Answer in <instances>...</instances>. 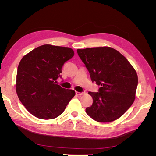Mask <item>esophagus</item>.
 Returning a JSON list of instances; mask_svg holds the SVG:
<instances>
[{
	"instance_id": "1",
	"label": "esophagus",
	"mask_w": 156,
	"mask_h": 156,
	"mask_svg": "<svg viewBox=\"0 0 156 156\" xmlns=\"http://www.w3.org/2000/svg\"><path fill=\"white\" fill-rule=\"evenodd\" d=\"M75 93H76L77 95L78 96H81L83 94V92H75Z\"/></svg>"
}]
</instances>
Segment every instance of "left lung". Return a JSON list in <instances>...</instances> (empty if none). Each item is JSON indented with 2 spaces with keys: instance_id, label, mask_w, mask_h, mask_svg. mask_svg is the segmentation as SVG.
<instances>
[{
  "instance_id": "8db88e82",
  "label": "left lung",
  "mask_w": 156,
  "mask_h": 156,
  "mask_svg": "<svg viewBox=\"0 0 156 156\" xmlns=\"http://www.w3.org/2000/svg\"><path fill=\"white\" fill-rule=\"evenodd\" d=\"M90 75L101 87L88 92L93 98L87 115L100 122H111L123 115L133 104L138 84L135 70L124 56L109 47L77 49Z\"/></svg>"
}]
</instances>
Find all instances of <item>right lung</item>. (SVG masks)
Returning a JSON list of instances; mask_svg holds the SVG:
<instances>
[{"instance_id": "add662e5", "label": "right lung", "mask_w": 156, "mask_h": 156, "mask_svg": "<svg viewBox=\"0 0 156 156\" xmlns=\"http://www.w3.org/2000/svg\"><path fill=\"white\" fill-rule=\"evenodd\" d=\"M74 55L69 48L44 45L23 56L19 64L16 92L30 114L40 119L60 115L75 92L61 87L56 79L62 78V67Z\"/></svg>"}]
</instances>
